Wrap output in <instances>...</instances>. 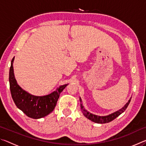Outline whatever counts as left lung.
I'll use <instances>...</instances> for the list:
<instances>
[{
	"label": "left lung",
	"instance_id": "obj_1",
	"mask_svg": "<svg viewBox=\"0 0 146 146\" xmlns=\"http://www.w3.org/2000/svg\"><path fill=\"white\" fill-rule=\"evenodd\" d=\"M131 99V98L129 100V101H128V102L126 104L123 106L122 109H120V110H118V111H117L113 113H112V114H111L108 116H105V117H100V116L93 115V114H91V113L88 112L87 111L85 110L82 104V100H81V98H80V108H81V110H82L84 115L86 117H87L88 119L91 120V121H93V122H95V123H108V122H111V121L113 120L114 119H115V118L117 117H118V116H119L120 114H122V113L125 110H126V108H127L128 105L129 104Z\"/></svg>",
	"mask_w": 146,
	"mask_h": 146
}]
</instances>
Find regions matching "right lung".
Returning a JSON list of instances; mask_svg holds the SVG:
<instances>
[{
	"instance_id": "1",
	"label": "right lung",
	"mask_w": 146,
	"mask_h": 146,
	"mask_svg": "<svg viewBox=\"0 0 146 146\" xmlns=\"http://www.w3.org/2000/svg\"><path fill=\"white\" fill-rule=\"evenodd\" d=\"M13 60L14 57L12 59L9 69V81L11 97L15 104L29 117L37 119L46 117L55 109L60 93L68 84L60 86L56 91L48 95L42 97L32 95L17 84L13 73Z\"/></svg>"
}]
</instances>
